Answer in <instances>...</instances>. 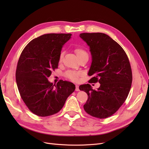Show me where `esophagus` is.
I'll return each instance as SVG.
<instances>
[{"instance_id": "obj_1", "label": "esophagus", "mask_w": 149, "mask_h": 149, "mask_svg": "<svg viewBox=\"0 0 149 149\" xmlns=\"http://www.w3.org/2000/svg\"><path fill=\"white\" fill-rule=\"evenodd\" d=\"M75 91H80L79 87V86H78V85H75Z\"/></svg>"}]
</instances>
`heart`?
Returning <instances> with one entry per match:
<instances>
[{
  "mask_svg": "<svg viewBox=\"0 0 149 149\" xmlns=\"http://www.w3.org/2000/svg\"><path fill=\"white\" fill-rule=\"evenodd\" d=\"M74 51L77 54L78 58H80V57L84 56V55H88L86 51L84 49H83V48H80V47H76V48L74 49ZM63 57V52H61L59 56L60 61H61ZM81 75V72H75V71H68L65 74V75L68 79L74 81H76L79 80V78Z\"/></svg>",
  "mask_w": 149,
  "mask_h": 149,
  "instance_id": "1",
  "label": "heart"
}]
</instances>
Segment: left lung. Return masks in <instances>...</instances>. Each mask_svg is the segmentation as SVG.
Wrapping results in <instances>:
<instances>
[{
  "label": "left lung",
  "instance_id": "left-lung-1",
  "mask_svg": "<svg viewBox=\"0 0 149 149\" xmlns=\"http://www.w3.org/2000/svg\"><path fill=\"white\" fill-rule=\"evenodd\" d=\"M80 37L89 46L92 63L88 72L92 83L100 86L93 89L89 84L79 89L88 95L83 106L90 115L103 119L114 114L124 103L131 88L132 73L126 53L106 34L81 33Z\"/></svg>",
  "mask_w": 149,
  "mask_h": 149
}]
</instances>
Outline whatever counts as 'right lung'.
<instances>
[{"mask_svg": "<svg viewBox=\"0 0 149 149\" xmlns=\"http://www.w3.org/2000/svg\"><path fill=\"white\" fill-rule=\"evenodd\" d=\"M71 34H47L31 40L19 57L15 79L21 98L33 113L47 116L58 112L75 85L60 80L57 85L48 81L58 68L59 56Z\"/></svg>", "mask_w": 149, "mask_h": 149, "instance_id": "right-lung-1", "label": "right lung"}]
</instances>
